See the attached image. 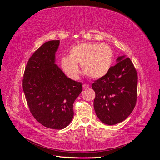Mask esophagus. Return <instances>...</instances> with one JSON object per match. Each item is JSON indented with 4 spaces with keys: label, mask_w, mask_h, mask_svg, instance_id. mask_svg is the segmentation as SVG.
Wrapping results in <instances>:
<instances>
[{
    "label": "esophagus",
    "mask_w": 160,
    "mask_h": 160,
    "mask_svg": "<svg viewBox=\"0 0 160 160\" xmlns=\"http://www.w3.org/2000/svg\"><path fill=\"white\" fill-rule=\"evenodd\" d=\"M89 87V85H88V84H87V83H84L83 85V88H84V89H87V88H88Z\"/></svg>",
    "instance_id": "34e87169"
}]
</instances>
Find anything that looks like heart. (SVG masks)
Returning <instances> with one entry per match:
<instances>
[{"mask_svg": "<svg viewBox=\"0 0 160 160\" xmlns=\"http://www.w3.org/2000/svg\"><path fill=\"white\" fill-rule=\"evenodd\" d=\"M113 51L107 44L81 43L72 47L69 57L61 60L62 68L72 79L79 74L78 65L83 73L91 79H100L109 72L113 62Z\"/></svg>", "mask_w": 160, "mask_h": 160, "instance_id": "obj_1", "label": "heart"}]
</instances>
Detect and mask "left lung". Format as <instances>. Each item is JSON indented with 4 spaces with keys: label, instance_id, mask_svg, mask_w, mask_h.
<instances>
[{
    "label": "left lung",
    "instance_id": "obj_1",
    "mask_svg": "<svg viewBox=\"0 0 160 160\" xmlns=\"http://www.w3.org/2000/svg\"><path fill=\"white\" fill-rule=\"evenodd\" d=\"M125 57H119L108 73L92 84L95 113L109 125L128 118L136 104L138 73L132 61Z\"/></svg>",
    "mask_w": 160,
    "mask_h": 160
}]
</instances>
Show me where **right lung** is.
I'll list each match as a JSON object with an SVG mask.
<instances>
[{
    "mask_svg": "<svg viewBox=\"0 0 160 160\" xmlns=\"http://www.w3.org/2000/svg\"><path fill=\"white\" fill-rule=\"evenodd\" d=\"M59 40L41 45L28 59L22 89L31 114L45 127L62 129L73 118L74 101L82 83L67 77L55 62Z\"/></svg>",
    "mask_w": 160,
    "mask_h": 160,
    "instance_id": "obj_1",
    "label": "right lung"
}]
</instances>
